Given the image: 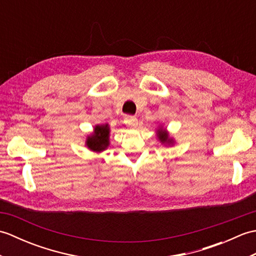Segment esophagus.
Instances as JSON below:
<instances>
[{"label":"esophagus","instance_id":"obj_1","mask_svg":"<svg viewBox=\"0 0 256 256\" xmlns=\"http://www.w3.org/2000/svg\"><path fill=\"white\" fill-rule=\"evenodd\" d=\"M124 123L128 125L130 128H136L138 126V118H134V116H125L124 118Z\"/></svg>","mask_w":256,"mask_h":256}]
</instances>
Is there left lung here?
<instances>
[{"instance_id": "obj_1", "label": "left lung", "mask_w": 256, "mask_h": 256, "mask_svg": "<svg viewBox=\"0 0 256 256\" xmlns=\"http://www.w3.org/2000/svg\"><path fill=\"white\" fill-rule=\"evenodd\" d=\"M156 138L160 140L162 145H165V146H172L176 143L175 138L170 136V132L167 131V128H164V125L162 124H160L158 128H156Z\"/></svg>"}]
</instances>
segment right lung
I'll return each instance as SVG.
<instances>
[{
	"label": "right lung",
	"instance_id": "1",
	"mask_svg": "<svg viewBox=\"0 0 256 256\" xmlns=\"http://www.w3.org/2000/svg\"><path fill=\"white\" fill-rule=\"evenodd\" d=\"M110 133L108 123L96 124L94 128V132L86 136L84 145L94 153H101L110 145Z\"/></svg>",
	"mask_w": 256,
	"mask_h": 256
}]
</instances>
